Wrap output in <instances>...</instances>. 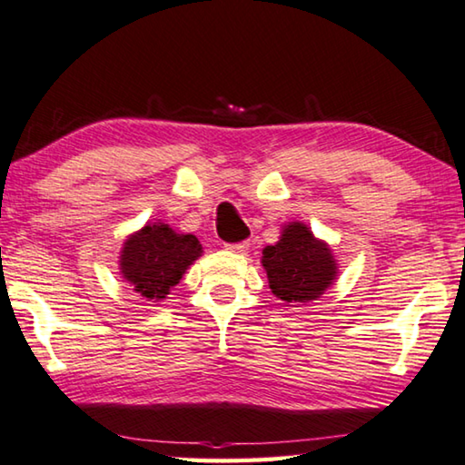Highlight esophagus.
<instances>
[{
	"mask_svg": "<svg viewBox=\"0 0 465 465\" xmlns=\"http://www.w3.org/2000/svg\"><path fill=\"white\" fill-rule=\"evenodd\" d=\"M248 242H238V244H225V248L230 250V252H235V254H244L248 250Z\"/></svg>",
	"mask_w": 465,
	"mask_h": 465,
	"instance_id": "34e87169",
	"label": "esophagus"
}]
</instances>
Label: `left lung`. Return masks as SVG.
<instances>
[{
    "instance_id": "8db88e82",
    "label": "left lung",
    "mask_w": 465,
    "mask_h": 465,
    "mask_svg": "<svg viewBox=\"0 0 465 465\" xmlns=\"http://www.w3.org/2000/svg\"><path fill=\"white\" fill-rule=\"evenodd\" d=\"M262 269L275 298L287 304H306L321 298L337 279V261L325 240H319L302 221L282 227L272 246L262 250Z\"/></svg>"
}]
</instances>
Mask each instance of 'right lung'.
I'll return each instance as SVG.
<instances>
[{
	"label": "right lung",
	"instance_id": "obj_1",
	"mask_svg": "<svg viewBox=\"0 0 465 465\" xmlns=\"http://www.w3.org/2000/svg\"><path fill=\"white\" fill-rule=\"evenodd\" d=\"M198 256H203V246L196 235L180 233L163 221H154L124 240L120 275L140 298L161 302Z\"/></svg>",
	"mask_w": 465,
	"mask_h": 465
}]
</instances>
